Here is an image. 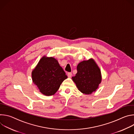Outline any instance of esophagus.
Masks as SVG:
<instances>
[{"label": "esophagus", "instance_id": "obj_1", "mask_svg": "<svg viewBox=\"0 0 134 134\" xmlns=\"http://www.w3.org/2000/svg\"><path fill=\"white\" fill-rule=\"evenodd\" d=\"M67 76H68V77L69 78L71 77V76H72L71 72H68V73H67Z\"/></svg>", "mask_w": 134, "mask_h": 134}]
</instances>
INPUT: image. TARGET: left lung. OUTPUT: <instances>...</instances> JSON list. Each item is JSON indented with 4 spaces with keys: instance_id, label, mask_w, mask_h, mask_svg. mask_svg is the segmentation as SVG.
<instances>
[{
    "instance_id": "left-lung-1",
    "label": "left lung",
    "mask_w": 134,
    "mask_h": 134,
    "mask_svg": "<svg viewBox=\"0 0 134 134\" xmlns=\"http://www.w3.org/2000/svg\"><path fill=\"white\" fill-rule=\"evenodd\" d=\"M77 70V74L71 79L78 90L87 95L96 91L101 82L102 76L101 70L94 60L91 58L80 62Z\"/></svg>"
}]
</instances>
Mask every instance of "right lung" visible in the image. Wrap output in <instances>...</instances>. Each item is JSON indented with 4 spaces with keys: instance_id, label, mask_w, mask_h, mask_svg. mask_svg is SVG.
<instances>
[{
    "instance_id": "add662e5",
    "label": "right lung",
    "mask_w": 134,
    "mask_h": 134,
    "mask_svg": "<svg viewBox=\"0 0 134 134\" xmlns=\"http://www.w3.org/2000/svg\"><path fill=\"white\" fill-rule=\"evenodd\" d=\"M32 78L42 94L50 96L58 90L67 76L57 59L44 55L32 70Z\"/></svg>"
}]
</instances>
